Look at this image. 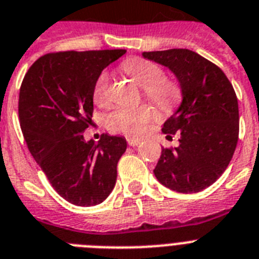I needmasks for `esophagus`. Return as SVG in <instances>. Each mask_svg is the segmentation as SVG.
Listing matches in <instances>:
<instances>
[{
    "instance_id": "1",
    "label": "esophagus",
    "mask_w": 259,
    "mask_h": 259,
    "mask_svg": "<svg viewBox=\"0 0 259 259\" xmlns=\"http://www.w3.org/2000/svg\"><path fill=\"white\" fill-rule=\"evenodd\" d=\"M127 143H128V145H131V147H136V145L140 144V140H139V139H135V138H128Z\"/></svg>"
}]
</instances>
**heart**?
Listing matches in <instances>:
<instances>
[{"label": "heart", "instance_id": "obj_1", "mask_svg": "<svg viewBox=\"0 0 259 259\" xmlns=\"http://www.w3.org/2000/svg\"><path fill=\"white\" fill-rule=\"evenodd\" d=\"M121 70L143 87L145 98L161 110H170L179 103L181 98L180 84L170 76L164 75L163 68L156 62L134 57L121 63ZM108 86L110 76L106 71L100 72L93 90V99L98 106L108 103ZM155 116V110L149 106L138 108L119 107L108 115L107 125L111 131L121 132L130 136H142L148 131Z\"/></svg>", "mask_w": 259, "mask_h": 259}]
</instances>
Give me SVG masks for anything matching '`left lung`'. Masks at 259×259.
Returning a JSON list of instances; mask_svg holds the SVG:
<instances>
[{"label": "left lung", "instance_id": "left-lung-1", "mask_svg": "<svg viewBox=\"0 0 259 259\" xmlns=\"http://www.w3.org/2000/svg\"><path fill=\"white\" fill-rule=\"evenodd\" d=\"M143 57L165 66L180 83L183 102L164 123L179 147L163 148L153 169L172 191L196 193L210 187L229 165L240 132L238 102L221 68L188 49L145 51Z\"/></svg>", "mask_w": 259, "mask_h": 259}]
</instances>
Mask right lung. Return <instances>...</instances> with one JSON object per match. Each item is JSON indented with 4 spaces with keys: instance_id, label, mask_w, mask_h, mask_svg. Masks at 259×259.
<instances>
[{
    "instance_id": "add662e5",
    "label": "right lung",
    "mask_w": 259,
    "mask_h": 259,
    "mask_svg": "<svg viewBox=\"0 0 259 259\" xmlns=\"http://www.w3.org/2000/svg\"><path fill=\"white\" fill-rule=\"evenodd\" d=\"M123 54L121 49L45 54L30 66L19 89V123L27 148L57 193L78 206L108 197L127 149L120 136L103 134L98 143L83 138L91 124L96 79Z\"/></svg>"
}]
</instances>
